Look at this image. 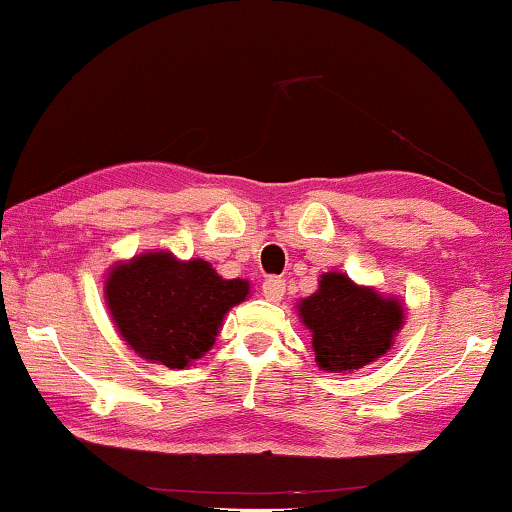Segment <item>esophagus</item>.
Returning a JSON list of instances; mask_svg holds the SVG:
<instances>
[{
	"label": "esophagus",
	"mask_w": 512,
	"mask_h": 512,
	"mask_svg": "<svg viewBox=\"0 0 512 512\" xmlns=\"http://www.w3.org/2000/svg\"><path fill=\"white\" fill-rule=\"evenodd\" d=\"M262 293H264V298H267V301L279 303L281 298H284V293H286V281L279 279V276H269V279H264Z\"/></svg>",
	"instance_id": "34e87169"
}]
</instances>
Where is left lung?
I'll use <instances>...</instances> for the list:
<instances>
[{
    "mask_svg": "<svg viewBox=\"0 0 512 512\" xmlns=\"http://www.w3.org/2000/svg\"><path fill=\"white\" fill-rule=\"evenodd\" d=\"M298 315L313 332L317 366L351 373L387 354L404 325V303L358 286L342 272H327L313 296L298 303Z\"/></svg>",
    "mask_w": 512,
    "mask_h": 512,
    "instance_id": "8db88e82",
    "label": "left lung"
}]
</instances>
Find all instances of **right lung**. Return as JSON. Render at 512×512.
Returning <instances> with one entry per match:
<instances>
[{"label":"right lung","instance_id":"1","mask_svg":"<svg viewBox=\"0 0 512 512\" xmlns=\"http://www.w3.org/2000/svg\"><path fill=\"white\" fill-rule=\"evenodd\" d=\"M248 293L250 281L223 279L209 262H180L166 250L117 262L105 279V303L129 349L168 368L207 354L223 315Z\"/></svg>","mask_w":512,"mask_h":512}]
</instances>
